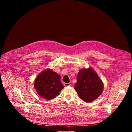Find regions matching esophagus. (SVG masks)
Instances as JSON below:
<instances>
[{"label":"esophagus","mask_w":132,"mask_h":132,"mask_svg":"<svg viewBox=\"0 0 132 132\" xmlns=\"http://www.w3.org/2000/svg\"><path fill=\"white\" fill-rule=\"evenodd\" d=\"M64 86L67 87V86H70L71 84L70 83H65L64 84Z\"/></svg>","instance_id":"34e87169"}]
</instances>
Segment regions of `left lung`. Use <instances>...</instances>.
<instances>
[{"instance_id": "left-lung-1", "label": "left lung", "mask_w": 132, "mask_h": 132, "mask_svg": "<svg viewBox=\"0 0 132 132\" xmlns=\"http://www.w3.org/2000/svg\"><path fill=\"white\" fill-rule=\"evenodd\" d=\"M77 80L75 89L84 101L92 102L102 93L103 82L92 68L80 69L78 73Z\"/></svg>"}]
</instances>
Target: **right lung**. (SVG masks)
I'll return each instance as SVG.
<instances>
[{"mask_svg":"<svg viewBox=\"0 0 132 132\" xmlns=\"http://www.w3.org/2000/svg\"><path fill=\"white\" fill-rule=\"evenodd\" d=\"M34 88L43 99L51 100L57 97L64 88L60 75L51 69H46L38 75L34 81Z\"/></svg>","mask_w":132,"mask_h":132,"instance_id":"1","label":"right lung"}]
</instances>
